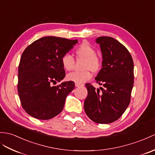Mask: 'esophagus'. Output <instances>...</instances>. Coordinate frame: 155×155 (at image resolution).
<instances>
[{
	"label": "esophagus",
	"instance_id": "1",
	"mask_svg": "<svg viewBox=\"0 0 155 155\" xmlns=\"http://www.w3.org/2000/svg\"><path fill=\"white\" fill-rule=\"evenodd\" d=\"M75 87H83V86H84V84H79V83H77V82L75 83Z\"/></svg>",
	"mask_w": 155,
	"mask_h": 155
}]
</instances>
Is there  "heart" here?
I'll return each instance as SVG.
<instances>
[{"mask_svg":"<svg viewBox=\"0 0 155 155\" xmlns=\"http://www.w3.org/2000/svg\"><path fill=\"white\" fill-rule=\"evenodd\" d=\"M75 54L77 58H84L85 61L83 65L81 71H73L66 75L68 81L83 84L90 80L92 77L93 72L99 71L103 66V61L99 56L96 54V50L87 41H84L75 48ZM61 64L64 69L70 71L73 69L74 59L69 54H65L61 58Z\"/></svg>","mask_w":155,"mask_h":155,"instance_id":"obj_1","label":"heart"}]
</instances>
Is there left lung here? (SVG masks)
Wrapping results in <instances>:
<instances>
[{
	"mask_svg": "<svg viewBox=\"0 0 155 155\" xmlns=\"http://www.w3.org/2000/svg\"><path fill=\"white\" fill-rule=\"evenodd\" d=\"M103 68L95 80L103 85L102 92L90 84H85L88 95L84 109L89 118L98 124H110L120 118L130 103L134 86V61L130 52L110 37H99Z\"/></svg>",
	"mask_w": 155,
	"mask_h": 155,
	"instance_id": "8db88e82",
	"label": "left lung"
}]
</instances>
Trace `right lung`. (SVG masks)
<instances>
[{
  "mask_svg": "<svg viewBox=\"0 0 155 155\" xmlns=\"http://www.w3.org/2000/svg\"><path fill=\"white\" fill-rule=\"evenodd\" d=\"M78 40L48 36L26 47L18 67V92L21 106L33 118L49 120L63 110L66 98L75 87L74 81L62 82L65 70L61 58Z\"/></svg>",
  "mask_w": 155,
  "mask_h": 155,
  "instance_id": "right-lung-1",
  "label": "right lung"
}]
</instances>
